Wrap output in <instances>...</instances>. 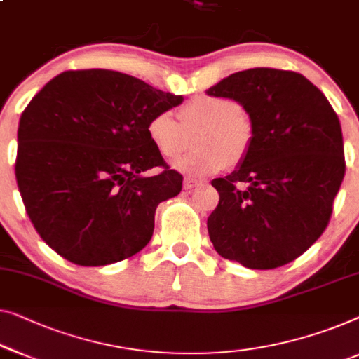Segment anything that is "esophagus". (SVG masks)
Returning a JSON list of instances; mask_svg holds the SVG:
<instances>
[{
	"label": "esophagus",
	"mask_w": 359,
	"mask_h": 359,
	"mask_svg": "<svg viewBox=\"0 0 359 359\" xmlns=\"http://www.w3.org/2000/svg\"><path fill=\"white\" fill-rule=\"evenodd\" d=\"M199 184H202L201 181H197V180H194V178H186L184 183H183V188H184L186 191H191V189L197 188V186H199Z\"/></svg>",
	"instance_id": "34e87169"
}]
</instances>
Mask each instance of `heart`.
<instances>
[{
    "label": "heart",
    "instance_id": "obj_1",
    "mask_svg": "<svg viewBox=\"0 0 359 359\" xmlns=\"http://www.w3.org/2000/svg\"><path fill=\"white\" fill-rule=\"evenodd\" d=\"M158 111L149 119L145 133L165 160H175L188 149L191 136L196 149L175 163L189 176L214 175L240 165L254 144V124L243 105L230 97H194L178 110Z\"/></svg>",
    "mask_w": 359,
    "mask_h": 359
}]
</instances>
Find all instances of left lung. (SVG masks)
<instances>
[{
	"label": "left lung",
	"mask_w": 359,
	"mask_h": 359,
	"mask_svg": "<svg viewBox=\"0 0 359 359\" xmlns=\"http://www.w3.org/2000/svg\"><path fill=\"white\" fill-rule=\"evenodd\" d=\"M207 93L235 98L254 124V144L240 168L212 181L220 201L207 220L210 241L222 257L248 269L282 267L329 225L345 176L339 116L294 71L252 67Z\"/></svg>",
	"instance_id": "left-lung-1"
}]
</instances>
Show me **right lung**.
Returning <instances> with one entry per match:
<instances>
[{"instance_id": "right-lung-1", "label": "right lung", "mask_w": 359, "mask_h": 359, "mask_svg": "<svg viewBox=\"0 0 359 359\" xmlns=\"http://www.w3.org/2000/svg\"><path fill=\"white\" fill-rule=\"evenodd\" d=\"M181 95L110 69L65 71L19 119L15 180L41 240L72 264L119 262L150 241L160 202L183 176L150 144L145 126ZM163 171L144 177L150 168Z\"/></svg>"}]
</instances>
